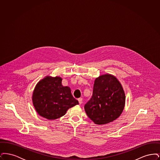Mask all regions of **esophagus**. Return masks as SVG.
Segmentation results:
<instances>
[{"mask_svg": "<svg viewBox=\"0 0 160 160\" xmlns=\"http://www.w3.org/2000/svg\"><path fill=\"white\" fill-rule=\"evenodd\" d=\"M78 101L79 104H82V102H83V98H78Z\"/></svg>", "mask_w": 160, "mask_h": 160, "instance_id": "34e87169", "label": "esophagus"}]
</instances>
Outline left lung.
I'll return each mask as SVG.
<instances>
[{
    "instance_id": "obj_1",
    "label": "left lung",
    "mask_w": 160,
    "mask_h": 160,
    "mask_svg": "<svg viewBox=\"0 0 160 160\" xmlns=\"http://www.w3.org/2000/svg\"><path fill=\"white\" fill-rule=\"evenodd\" d=\"M125 105L122 84L113 75L105 74L95 80L92 97L85 104L84 110L95 124L104 125L118 119Z\"/></svg>"
}]
</instances>
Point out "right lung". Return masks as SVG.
<instances>
[{
	"label": "right lung",
	"mask_w": 160,
	"mask_h": 160,
	"mask_svg": "<svg viewBox=\"0 0 160 160\" xmlns=\"http://www.w3.org/2000/svg\"><path fill=\"white\" fill-rule=\"evenodd\" d=\"M61 77L47 76L36 84L32 100L38 114L48 120L59 118L69 108L78 104L68 86H63Z\"/></svg>",
	"instance_id": "obj_1"
}]
</instances>
